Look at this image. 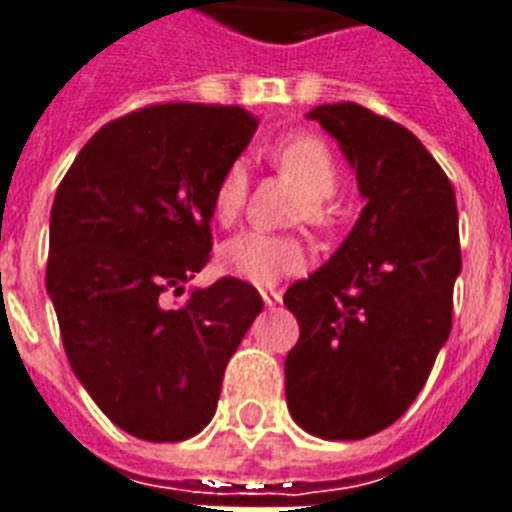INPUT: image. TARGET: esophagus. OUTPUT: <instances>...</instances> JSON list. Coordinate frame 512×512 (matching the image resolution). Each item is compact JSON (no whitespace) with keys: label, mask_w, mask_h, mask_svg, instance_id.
Instances as JSON below:
<instances>
[{"label":"esophagus","mask_w":512,"mask_h":512,"mask_svg":"<svg viewBox=\"0 0 512 512\" xmlns=\"http://www.w3.org/2000/svg\"><path fill=\"white\" fill-rule=\"evenodd\" d=\"M263 304H266L268 309H276V306L282 304V293H279V290H263Z\"/></svg>","instance_id":"1"}]
</instances>
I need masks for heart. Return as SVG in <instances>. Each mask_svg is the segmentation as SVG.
Returning <instances> with one entry per match:
<instances>
[{
	"instance_id": "heart-1",
	"label": "heart",
	"mask_w": 512,
	"mask_h": 512,
	"mask_svg": "<svg viewBox=\"0 0 512 512\" xmlns=\"http://www.w3.org/2000/svg\"><path fill=\"white\" fill-rule=\"evenodd\" d=\"M274 162L276 168L304 192L306 222L323 225V200L331 198L339 184L336 162L331 151L325 149V143L317 138H306V135L287 138L274 149ZM246 195H249V170L244 160H233L222 170L217 189H214V200H211L217 222L222 225L233 222L238 211L244 208ZM304 266V244L290 236H268V233L249 230L225 241L219 249V268L236 279H244L249 285H274L282 276L295 274Z\"/></svg>"
}]
</instances>
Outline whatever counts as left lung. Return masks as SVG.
<instances>
[{"mask_svg": "<svg viewBox=\"0 0 512 512\" xmlns=\"http://www.w3.org/2000/svg\"><path fill=\"white\" fill-rule=\"evenodd\" d=\"M350 162L361 217L285 306L301 336L285 361L290 415L323 439L388 429L450 336L461 271L453 184L407 127L355 102L309 111Z\"/></svg>", "mask_w": 512, "mask_h": 512, "instance_id": "left-lung-1", "label": "left lung"}]
</instances>
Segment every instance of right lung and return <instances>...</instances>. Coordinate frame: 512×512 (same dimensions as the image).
I'll return each instance as SVG.
<instances>
[{
    "label": "right lung",
    "instance_id": "obj_1",
    "mask_svg": "<svg viewBox=\"0 0 512 512\" xmlns=\"http://www.w3.org/2000/svg\"><path fill=\"white\" fill-rule=\"evenodd\" d=\"M255 130L238 105H149L94 132L56 189L45 290L64 352L132 437L206 429L227 361L263 312L236 276L170 306L208 263L214 189Z\"/></svg>",
    "mask_w": 512,
    "mask_h": 512
}]
</instances>
